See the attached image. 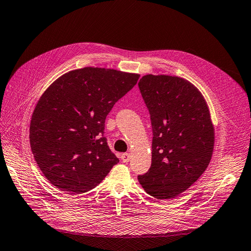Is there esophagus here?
<instances>
[{
  "label": "esophagus",
  "instance_id": "esophagus-1",
  "mask_svg": "<svg viewBox=\"0 0 251 251\" xmlns=\"http://www.w3.org/2000/svg\"><path fill=\"white\" fill-rule=\"evenodd\" d=\"M130 157H131V156H130L129 152H125V153H123V155L121 156V159H122V161L127 163V162L130 160Z\"/></svg>",
  "mask_w": 251,
  "mask_h": 251
}]
</instances>
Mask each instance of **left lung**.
Instances as JSON below:
<instances>
[{
	"mask_svg": "<svg viewBox=\"0 0 251 251\" xmlns=\"http://www.w3.org/2000/svg\"><path fill=\"white\" fill-rule=\"evenodd\" d=\"M139 88L152 126L151 166L138 177L158 199H172L188 190L207 170L215 132L201 92L178 76L146 74Z\"/></svg>",
	"mask_w": 251,
	"mask_h": 251,
	"instance_id": "left-lung-1",
	"label": "left lung"
}]
</instances>
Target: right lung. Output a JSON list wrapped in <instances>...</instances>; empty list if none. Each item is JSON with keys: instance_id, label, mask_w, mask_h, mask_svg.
Segmentation results:
<instances>
[{"instance_id": "1", "label": "right lung", "mask_w": 251, "mask_h": 251, "mask_svg": "<svg viewBox=\"0 0 251 251\" xmlns=\"http://www.w3.org/2000/svg\"><path fill=\"white\" fill-rule=\"evenodd\" d=\"M139 77L87 67L61 75L43 92L31 115L29 143L39 169L57 189L82 194L119 162L102 137L105 120Z\"/></svg>"}]
</instances>
